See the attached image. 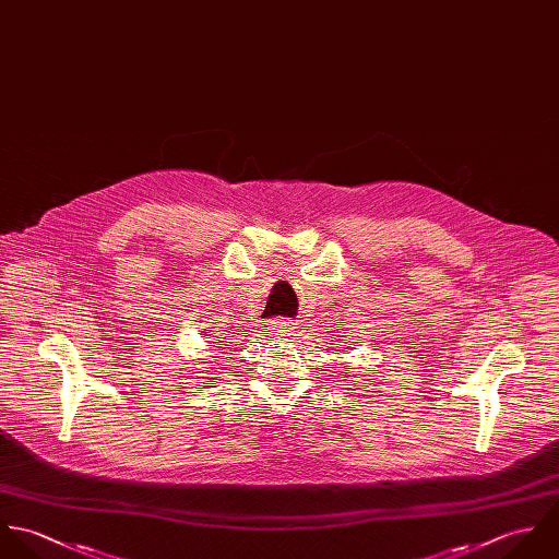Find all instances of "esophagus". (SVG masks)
<instances>
[{
	"mask_svg": "<svg viewBox=\"0 0 559 559\" xmlns=\"http://www.w3.org/2000/svg\"><path fill=\"white\" fill-rule=\"evenodd\" d=\"M265 326H267L270 335L274 336L276 341H287V338H292V335H294L296 329H298L292 320H270Z\"/></svg>",
	"mask_w": 559,
	"mask_h": 559,
	"instance_id": "obj_1",
	"label": "esophagus"
}]
</instances>
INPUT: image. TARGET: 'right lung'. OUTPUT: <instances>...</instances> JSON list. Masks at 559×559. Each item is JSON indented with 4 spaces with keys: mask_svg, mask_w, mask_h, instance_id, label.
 <instances>
[{
    "mask_svg": "<svg viewBox=\"0 0 559 559\" xmlns=\"http://www.w3.org/2000/svg\"><path fill=\"white\" fill-rule=\"evenodd\" d=\"M221 338H223V336H221ZM221 345H224V343H221ZM214 358H218V356H214Z\"/></svg>",
    "mask_w": 559,
    "mask_h": 559,
    "instance_id": "1",
    "label": "right lung"
}]
</instances>
